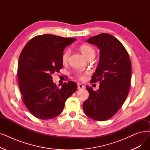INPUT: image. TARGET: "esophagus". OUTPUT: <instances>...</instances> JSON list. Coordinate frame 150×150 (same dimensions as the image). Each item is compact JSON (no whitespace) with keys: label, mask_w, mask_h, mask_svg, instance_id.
I'll use <instances>...</instances> for the list:
<instances>
[{"label":"esophagus","mask_w":150,"mask_h":150,"mask_svg":"<svg viewBox=\"0 0 150 150\" xmlns=\"http://www.w3.org/2000/svg\"><path fill=\"white\" fill-rule=\"evenodd\" d=\"M77 86H78V89H84V86L82 84H80V83H79L77 84Z\"/></svg>","instance_id":"34e87169"}]
</instances>
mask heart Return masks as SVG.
Listing matches in <instances>:
<instances>
[{
  "label": "heart",
  "instance_id": "b5f03b06",
  "mask_svg": "<svg viewBox=\"0 0 150 150\" xmlns=\"http://www.w3.org/2000/svg\"><path fill=\"white\" fill-rule=\"evenodd\" d=\"M80 50L81 51V53L83 54V55L85 57L86 59L91 55L95 54V51L94 49L93 48H91V47L88 46V45H81V46H80ZM70 53V50L69 49L66 50L64 52L62 55V62L63 63H66L68 61ZM80 79L81 80H84V76L83 75H80Z\"/></svg>",
  "mask_w": 150,
  "mask_h": 150
}]
</instances>
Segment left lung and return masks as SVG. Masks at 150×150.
<instances>
[{"label": "left lung", "instance_id": "obj_1", "mask_svg": "<svg viewBox=\"0 0 150 150\" xmlns=\"http://www.w3.org/2000/svg\"><path fill=\"white\" fill-rule=\"evenodd\" d=\"M86 42L100 50L99 62L91 80L100 81V85L97 91L86 86L89 96L83 108L91 119L105 121L118 111L127 98L131 79V60L122 44L112 35L100 34Z\"/></svg>", "mask_w": 150, "mask_h": 150}]
</instances>
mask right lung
<instances>
[{
	"label": "right lung",
	"instance_id": "obj_1",
	"mask_svg": "<svg viewBox=\"0 0 150 150\" xmlns=\"http://www.w3.org/2000/svg\"><path fill=\"white\" fill-rule=\"evenodd\" d=\"M76 40L52 34L32 38L25 45L18 61V83L23 100L29 111L41 120L60 115L67 98L75 93L76 84L71 81L58 88L51 74L62 68L64 49Z\"/></svg>",
	"mask_w": 150,
	"mask_h": 150
}]
</instances>
